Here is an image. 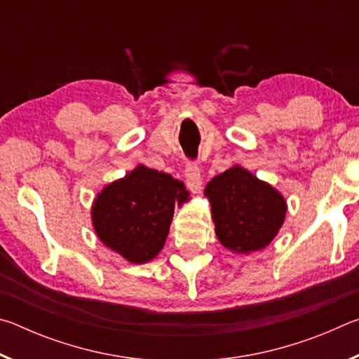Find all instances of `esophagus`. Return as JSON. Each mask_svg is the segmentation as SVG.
<instances>
[{"instance_id": "1", "label": "esophagus", "mask_w": 359, "mask_h": 359, "mask_svg": "<svg viewBox=\"0 0 359 359\" xmlns=\"http://www.w3.org/2000/svg\"><path fill=\"white\" fill-rule=\"evenodd\" d=\"M185 180H187V187L190 188L191 193H199L201 191V172H199V168L196 163H188L185 168Z\"/></svg>"}]
</instances>
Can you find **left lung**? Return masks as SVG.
Here are the masks:
<instances>
[{"label": "left lung", "instance_id": "left-lung-1", "mask_svg": "<svg viewBox=\"0 0 359 359\" xmlns=\"http://www.w3.org/2000/svg\"><path fill=\"white\" fill-rule=\"evenodd\" d=\"M204 194L217 238L231 252L252 253L267 247L285 222L282 193L239 165L215 175Z\"/></svg>", "mask_w": 359, "mask_h": 359}]
</instances>
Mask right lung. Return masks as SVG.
I'll use <instances>...</instances> for the list:
<instances>
[{"mask_svg":"<svg viewBox=\"0 0 359 359\" xmlns=\"http://www.w3.org/2000/svg\"><path fill=\"white\" fill-rule=\"evenodd\" d=\"M188 198L184 182L139 165L96 194L92 208L96 236L130 263H147L165 245L174 205Z\"/></svg>","mask_w":359,"mask_h":359,"instance_id":"right-lung-1","label":"right lung"}]
</instances>
